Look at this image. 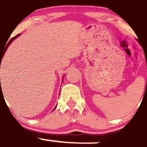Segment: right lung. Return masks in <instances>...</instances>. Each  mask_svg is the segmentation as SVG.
<instances>
[{"label":"right lung","mask_w":147,"mask_h":147,"mask_svg":"<svg viewBox=\"0 0 147 147\" xmlns=\"http://www.w3.org/2000/svg\"><path fill=\"white\" fill-rule=\"evenodd\" d=\"M20 35V34H19V35H16V36L13 37V38H12V39H11V40H10L8 42V43H6V47H5L4 51H3V53H2V55H1V54H0V66H1V59H2V58H3V55H4V53H5V52H6V49H7V47H8L10 45V43H12V40H15V38H17L18 37L19 35ZM0 68H1V67H0Z\"/></svg>","instance_id":"obj_1"}]
</instances>
